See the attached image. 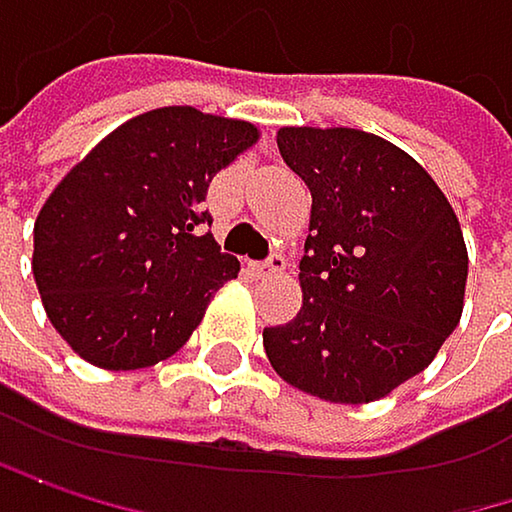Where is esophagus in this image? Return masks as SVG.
<instances>
[{
    "instance_id": "obj_1",
    "label": "esophagus",
    "mask_w": 512,
    "mask_h": 512,
    "mask_svg": "<svg viewBox=\"0 0 512 512\" xmlns=\"http://www.w3.org/2000/svg\"><path fill=\"white\" fill-rule=\"evenodd\" d=\"M285 267H288V261H285V254H279V251H273L270 258L261 261V264H251L254 276H279Z\"/></svg>"
}]
</instances>
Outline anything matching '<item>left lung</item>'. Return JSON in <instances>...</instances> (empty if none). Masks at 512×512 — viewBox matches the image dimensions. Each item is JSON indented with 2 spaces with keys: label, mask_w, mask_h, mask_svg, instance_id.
<instances>
[{
  "label": "left lung",
  "mask_w": 512,
  "mask_h": 512,
  "mask_svg": "<svg viewBox=\"0 0 512 512\" xmlns=\"http://www.w3.org/2000/svg\"><path fill=\"white\" fill-rule=\"evenodd\" d=\"M282 160L312 194L303 306L264 327L273 370L331 404H370L422 373L458 327L467 248L434 178L349 127H282Z\"/></svg>",
  "instance_id": "8db88e82"
}]
</instances>
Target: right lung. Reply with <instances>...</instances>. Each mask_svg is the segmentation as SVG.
I'll return each mask as SVG.
<instances>
[{"mask_svg": "<svg viewBox=\"0 0 512 512\" xmlns=\"http://www.w3.org/2000/svg\"><path fill=\"white\" fill-rule=\"evenodd\" d=\"M258 142L245 121L154 108L108 133L35 218L32 276L60 337L90 364L175 355L239 261L206 230L212 178Z\"/></svg>", "mask_w": 512, "mask_h": 512, "instance_id": "1", "label": "right lung"}]
</instances>
